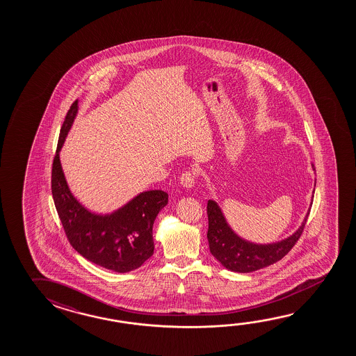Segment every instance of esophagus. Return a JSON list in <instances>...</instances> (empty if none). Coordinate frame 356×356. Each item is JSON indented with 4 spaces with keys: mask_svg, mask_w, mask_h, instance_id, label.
<instances>
[{
    "mask_svg": "<svg viewBox=\"0 0 356 356\" xmlns=\"http://www.w3.org/2000/svg\"><path fill=\"white\" fill-rule=\"evenodd\" d=\"M195 181H196V175L193 171H186L181 176L180 184L185 188H193L195 186Z\"/></svg>",
    "mask_w": 356,
    "mask_h": 356,
    "instance_id": "esophagus-1",
    "label": "esophagus"
}]
</instances>
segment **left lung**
Returning <instances> with one entry per match:
<instances>
[{
  "mask_svg": "<svg viewBox=\"0 0 356 356\" xmlns=\"http://www.w3.org/2000/svg\"><path fill=\"white\" fill-rule=\"evenodd\" d=\"M313 170H315L314 165ZM309 209L304 217L302 226L294 234L282 239L275 243L258 245L239 237L232 228L229 227L226 217L223 215L220 206L213 200L207 202V215H209V231L207 239L210 245V252L225 268L238 273H250L257 269L268 267L278 262L293 245L297 243L300 234H303L305 223L308 220Z\"/></svg>",
  "mask_w": 356,
  "mask_h": 356,
  "instance_id": "1",
  "label": "left lung"
}]
</instances>
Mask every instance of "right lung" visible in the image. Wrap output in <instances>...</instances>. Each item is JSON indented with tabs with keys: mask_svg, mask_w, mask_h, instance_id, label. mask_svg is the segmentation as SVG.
Masks as SVG:
<instances>
[{
	"mask_svg": "<svg viewBox=\"0 0 356 356\" xmlns=\"http://www.w3.org/2000/svg\"><path fill=\"white\" fill-rule=\"evenodd\" d=\"M78 113L76 100L60 128L52 166L53 201L70 245L86 259L118 273L139 268L152 256V226L169 195L161 190L144 191L120 209L100 215L86 209L73 193L62 170L59 152Z\"/></svg>",
	"mask_w": 356,
	"mask_h": 356,
	"instance_id": "right-lung-1",
	"label": "right lung"
}]
</instances>
